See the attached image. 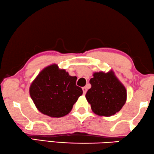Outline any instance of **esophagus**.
I'll list each match as a JSON object with an SVG mask.
<instances>
[{
	"label": "esophagus",
	"instance_id": "obj_1",
	"mask_svg": "<svg viewBox=\"0 0 154 154\" xmlns=\"http://www.w3.org/2000/svg\"><path fill=\"white\" fill-rule=\"evenodd\" d=\"M82 92H83L84 94H86V92H87V88H85V87H83V88H82Z\"/></svg>",
	"mask_w": 154,
	"mask_h": 154
}]
</instances>
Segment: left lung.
Wrapping results in <instances>:
<instances>
[{
	"label": "left lung",
	"instance_id": "left-lung-1",
	"mask_svg": "<svg viewBox=\"0 0 154 154\" xmlns=\"http://www.w3.org/2000/svg\"><path fill=\"white\" fill-rule=\"evenodd\" d=\"M85 97L95 114L110 117L121 110L126 101V90L112 71L95 72Z\"/></svg>",
	"mask_w": 154,
	"mask_h": 154
}]
</instances>
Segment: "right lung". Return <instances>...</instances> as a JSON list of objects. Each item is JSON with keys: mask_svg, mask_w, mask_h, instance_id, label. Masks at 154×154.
Listing matches in <instances>:
<instances>
[{"mask_svg": "<svg viewBox=\"0 0 154 154\" xmlns=\"http://www.w3.org/2000/svg\"><path fill=\"white\" fill-rule=\"evenodd\" d=\"M76 76H71L57 64L46 66L30 87L31 99L39 112L51 117H61L70 112L82 95L76 85Z\"/></svg>", "mask_w": 154, "mask_h": 154, "instance_id": "add662e5", "label": "right lung"}]
</instances>
